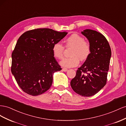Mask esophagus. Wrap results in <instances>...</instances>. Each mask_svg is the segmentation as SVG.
Instances as JSON below:
<instances>
[{
	"label": "esophagus",
	"mask_w": 126,
	"mask_h": 126,
	"mask_svg": "<svg viewBox=\"0 0 126 126\" xmlns=\"http://www.w3.org/2000/svg\"><path fill=\"white\" fill-rule=\"evenodd\" d=\"M67 69H66V68H63L62 69V71H64V72H66L67 71Z\"/></svg>",
	"instance_id": "obj_1"
}]
</instances>
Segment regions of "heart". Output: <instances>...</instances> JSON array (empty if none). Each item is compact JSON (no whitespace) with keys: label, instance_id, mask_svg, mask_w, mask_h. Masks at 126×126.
<instances>
[{"label":"heart","instance_id":"heart-1","mask_svg":"<svg viewBox=\"0 0 126 126\" xmlns=\"http://www.w3.org/2000/svg\"><path fill=\"white\" fill-rule=\"evenodd\" d=\"M67 47H72L71 53V57L64 59L61 61L60 64L65 67H72L77 66L81 61L87 60L91 54V46L84 38L78 34H73L65 40ZM64 48L60 43H55L52 47L53 55L56 58L61 59L63 56Z\"/></svg>","mask_w":126,"mask_h":126}]
</instances>
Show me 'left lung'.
I'll return each mask as SVG.
<instances>
[{
  "mask_svg": "<svg viewBox=\"0 0 126 126\" xmlns=\"http://www.w3.org/2000/svg\"><path fill=\"white\" fill-rule=\"evenodd\" d=\"M91 46V54L71 81L74 92L83 96L94 95L107 83L111 51L106 37L99 32L87 29L81 32Z\"/></svg>",
  "mask_w": 126,
  "mask_h": 126,
  "instance_id": "8db88e82",
  "label": "left lung"
}]
</instances>
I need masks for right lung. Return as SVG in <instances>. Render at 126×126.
<instances>
[{
  "label": "right lung",
  "mask_w": 126,
  "mask_h": 126,
  "mask_svg": "<svg viewBox=\"0 0 126 126\" xmlns=\"http://www.w3.org/2000/svg\"><path fill=\"white\" fill-rule=\"evenodd\" d=\"M67 34L38 28L20 36L12 53L11 71L24 92L36 96L51 87L54 73L62 70L54 57L53 46Z\"/></svg>",
  "instance_id": "right-lung-1"
}]
</instances>
